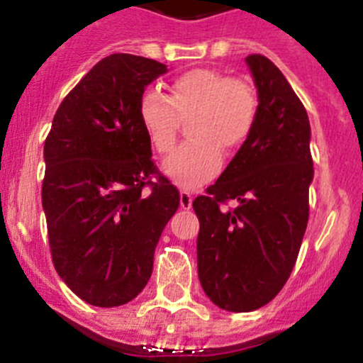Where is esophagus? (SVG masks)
Listing matches in <instances>:
<instances>
[{
	"label": "esophagus",
	"instance_id": "34e87169",
	"mask_svg": "<svg viewBox=\"0 0 363 363\" xmlns=\"http://www.w3.org/2000/svg\"><path fill=\"white\" fill-rule=\"evenodd\" d=\"M193 202V195L188 191V189H182L181 191V208L182 209H189L191 208Z\"/></svg>",
	"mask_w": 363,
	"mask_h": 363
}]
</instances>
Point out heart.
I'll return each mask as SVG.
<instances>
[{
  "mask_svg": "<svg viewBox=\"0 0 363 363\" xmlns=\"http://www.w3.org/2000/svg\"><path fill=\"white\" fill-rule=\"evenodd\" d=\"M258 113V94L249 82L209 67L177 74L166 96L147 89L138 101L141 127L161 155L174 150L181 120L191 116L188 132L193 138L164 162L166 174L182 188H197L218 174L222 148H242L256 127Z\"/></svg>",
  "mask_w": 363,
  "mask_h": 363,
  "instance_id": "obj_1",
  "label": "heart"
}]
</instances>
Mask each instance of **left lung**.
I'll use <instances>...</instances> for the list:
<instances>
[{
	"label": "left lung",
	"mask_w": 363,
	"mask_h": 363,
	"mask_svg": "<svg viewBox=\"0 0 363 363\" xmlns=\"http://www.w3.org/2000/svg\"><path fill=\"white\" fill-rule=\"evenodd\" d=\"M259 113L249 141L193 201L201 222L199 279L228 311H252L289 281L308 225L313 179L310 121L289 80L265 55L247 57ZM233 200L235 208L225 206Z\"/></svg>",
	"instance_id": "left-lung-1"
}]
</instances>
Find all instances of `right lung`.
Instances as JSON below:
<instances>
[{
	"label": "right lung",
	"mask_w": 363,
	"mask_h": 363,
	"mask_svg": "<svg viewBox=\"0 0 363 363\" xmlns=\"http://www.w3.org/2000/svg\"><path fill=\"white\" fill-rule=\"evenodd\" d=\"M162 73L154 59L105 57L66 94L44 141L40 195L53 267L93 306H120L145 289L181 202L138 118L145 87Z\"/></svg>",
	"instance_id": "1"
}]
</instances>
